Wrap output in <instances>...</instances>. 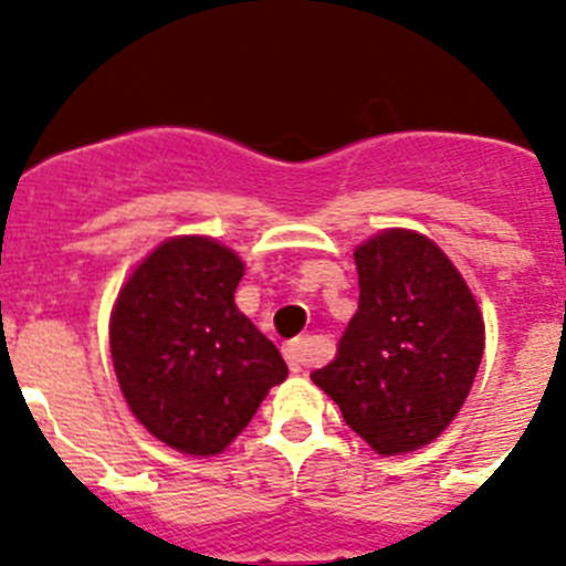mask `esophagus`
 <instances>
[{
  "mask_svg": "<svg viewBox=\"0 0 566 566\" xmlns=\"http://www.w3.org/2000/svg\"><path fill=\"white\" fill-rule=\"evenodd\" d=\"M315 358H318V349L307 338H295L284 346V360H287V366L293 371H302L304 366H313Z\"/></svg>",
  "mask_w": 566,
  "mask_h": 566,
  "instance_id": "34e87169",
  "label": "esophagus"
}]
</instances>
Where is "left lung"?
<instances>
[{"mask_svg": "<svg viewBox=\"0 0 566 566\" xmlns=\"http://www.w3.org/2000/svg\"><path fill=\"white\" fill-rule=\"evenodd\" d=\"M358 313L335 358L310 378L378 454L429 446L465 403L485 324L451 259L415 231H384L355 251Z\"/></svg>", "mask_w": 566, "mask_h": 566, "instance_id": "obj_1", "label": "left lung"}]
</instances>
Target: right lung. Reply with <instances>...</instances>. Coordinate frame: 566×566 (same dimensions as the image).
Instances as JSON below:
<instances>
[{
	"instance_id": "obj_1",
	"label": "right lung",
	"mask_w": 566,
	"mask_h": 566,
	"mask_svg": "<svg viewBox=\"0 0 566 566\" xmlns=\"http://www.w3.org/2000/svg\"><path fill=\"white\" fill-rule=\"evenodd\" d=\"M245 268L206 237L163 242L124 284L109 346L132 415L182 454H220L287 378L273 340L233 304Z\"/></svg>"
}]
</instances>
